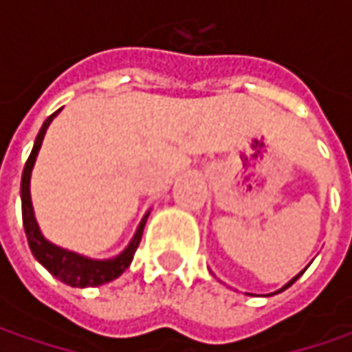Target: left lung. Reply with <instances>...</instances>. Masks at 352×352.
<instances>
[{"mask_svg": "<svg viewBox=\"0 0 352 352\" xmlns=\"http://www.w3.org/2000/svg\"><path fill=\"white\" fill-rule=\"evenodd\" d=\"M304 270H305V268H304ZM304 270H302V272H300V274H304ZM300 274H298V276H294V278H292L290 282H288V284H284V286H282V288H280V290H278V292H282V290H286V288H290L292 284H294V282H296V280H298V278H300ZM278 292H274V294H278ZM268 296H272V294H268Z\"/></svg>", "mask_w": 352, "mask_h": 352, "instance_id": "8db88e82", "label": "left lung"}]
</instances>
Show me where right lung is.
<instances>
[{
	"label": "right lung",
	"mask_w": 352,
	"mask_h": 352,
	"mask_svg": "<svg viewBox=\"0 0 352 352\" xmlns=\"http://www.w3.org/2000/svg\"><path fill=\"white\" fill-rule=\"evenodd\" d=\"M60 113V109L56 113L48 117L47 121L43 123V127L38 131L36 139H34L33 151L27 158V164L23 168V176H21V208H23V227H25V235L29 241V247L33 256L47 268L48 272L56 280H60L64 284L72 286V288H89V286H102L107 284L111 280L119 278L129 268V264L135 256V250L139 247L142 236V229L144 223L148 219V213H144V217L141 219V223L137 227L133 239L129 241V245L121 250L113 258H89L84 254H78L74 250L62 249L58 245L50 243L47 236L41 233V227L36 223L34 217L33 201H31V172H33L34 160L38 156L41 144L45 139L48 125L52 123V119Z\"/></svg>",
	"instance_id": "obj_1"
}]
</instances>
